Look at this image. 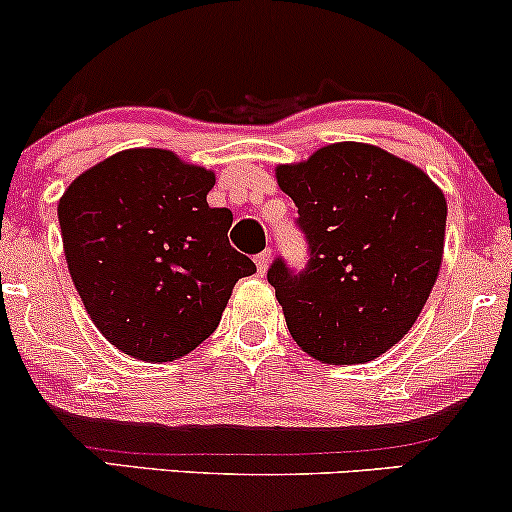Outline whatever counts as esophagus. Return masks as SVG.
Here are the masks:
<instances>
[{
    "mask_svg": "<svg viewBox=\"0 0 512 512\" xmlns=\"http://www.w3.org/2000/svg\"><path fill=\"white\" fill-rule=\"evenodd\" d=\"M269 260H272V250H264V252H260V255H255V264H257V274H260V276H264V274H267Z\"/></svg>",
    "mask_w": 512,
    "mask_h": 512,
    "instance_id": "esophagus-1",
    "label": "esophagus"
}]
</instances>
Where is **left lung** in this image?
<instances>
[{
	"instance_id": "8db88e82",
	"label": "left lung",
	"mask_w": 512,
	"mask_h": 512,
	"mask_svg": "<svg viewBox=\"0 0 512 512\" xmlns=\"http://www.w3.org/2000/svg\"><path fill=\"white\" fill-rule=\"evenodd\" d=\"M308 264L267 279L291 337L317 361L366 363L414 325L438 279L448 204L421 168L370 144H332L276 168Z\"/></svg>"
}]
</instances>
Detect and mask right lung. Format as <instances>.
I'll use <instances>...</instances> for the list:
<instances>
[{"instance_id":"1","label":"right lung","mask_w":512,"mask_h":512,"mask_svg":"<svg viewBox=\"0 0 512 512\" xmlns=\"http://www.w3.org/2000/svg\"><path fill=\"white\" fill-rule=\"evenodd\" d=\"M214 173L163 149H129L81 173L57 207L69 274L93 325L139 361L190 354L257 272L211 209Z\"/></svg>"}]
</instances>
